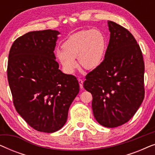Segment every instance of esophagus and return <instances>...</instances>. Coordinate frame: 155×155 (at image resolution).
<instances>
[{
    "instance_id": "1",
    "label": "esophagus",
    "mask_w": 155,
    "mask_h": 155,
    "mask_svg": "<svg viewBox=\"0 0 155 155\" xmlns=\"http://www.w3.org/2000/svg\"><path fill=\"white\" fill-rule=\"evenodd\" d=\"M78 82H79L80 89H83V80L81 79H78Z\"/></svg>"
}]
</instances>
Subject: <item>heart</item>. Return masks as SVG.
Listing matches in <instances>:
<instances>
[{"label": "heart", "instance_id": "obj_1", "mask_svg": "<svg viewBox=\"0 0 155 155\" xmlns=\"http://www.w3.org/2000/svg\"><path fill=\"white\" fill-rule=\"evenodd\" d=\"M107 39L98 29L78 31L70 36L57 50L56 57L68 73H73L78 63L86 70L97 69L102 64L107 49Z\"/></svg>", "mask_w": 155, "mask_h": 155}]
</instances>
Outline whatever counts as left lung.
Here are the masks:
<instances>
[{
    "label": "left lung",
    "mask_w": 155,
    "mask_h": 155,
    "mask_svg": "<svg viewBox=\"0 0 155 155\" xmlns=\"http://www.w3.org/2000/svg\"><path fill=\"white\" fill-rule=\"evenodd\" d=\"M110 39L100 66L86 75L83 85L92 95L95 119L115 128L135 115L145 97V64L140 48L130 31L108 21Z\"/></svg>",
    "instance_id": "left-lung-1"
}]
</instances>
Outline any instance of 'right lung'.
<instances>
[{
    "mask_svg": "<svg viewBox=\"0 0 155 155\" xmlns=\"http://www.w3.org/2000/svg\"><path fill=\"white\" fill-rule=\"evenodd\" d=\"M60 32L30 31L10 48L8 80L16 111L36 130L54 133L66 123L80 91L75 76L63 73L54 55Z\"/></svg>",
    "mask_w": 155,
    "mask_h": 155,
    "instance_id": "right-lung-1",
    "label": "right lung"
}]
</instances>
